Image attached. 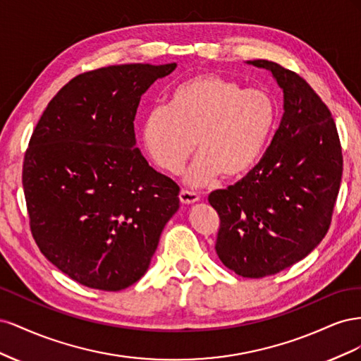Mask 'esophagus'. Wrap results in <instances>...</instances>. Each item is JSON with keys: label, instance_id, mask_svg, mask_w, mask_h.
<instances>
[{"label": "esophagus", "instance_id": "1", "mask_svg": "<svg viewBox=\"0 0 361 361\" xmlns=\"http://www.w3.org/2000/svg\"><path fill=\"white\" fill-rule=\"evenodd\" d=\"M179 199L183 204H192L195 202L200 200V195L197 192H192V191H188V190H182L180 194H179Z\"/></svg>", "mask_w": 361, "mask_h": 361}]
</instances>
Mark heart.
I'll use <instances>...</instances> for the list:
<instances>
[{
    "label": "heart",
    "instance_id": "b5f03b06",
    "mask_svg": "<svg viewBox=\"0 0 361 361\" xmlns=\"http://www.w3.org/2000/svg\"><path fill=\"white\" fill-rule=\"evenodd\" d=\"M277 123V104L268 92L245 89L216 73L195 75L170 93L167 105L150 108L141 140L150 161L170 174L187 173L192 187L218 178L241 179L256 167Z\"/></svg>",
    "mask_w": 361,
    "mask_h": 361
}]
</instances>
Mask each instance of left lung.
Instances as JSON below:
<instances>
[{"label":"left lung","instance_id":"obj_1","mask_svg":"<svg viewBox=\"0 0 361 361\" xmlns=\"http://www.w3.org/2000/svg\"><path fill=\"white\" fill-rule=\"evenodd\" d=\"M248 63L274 75L285 114L257 166L207 200L220 215L218 257L238 276L262 279L297 264L329 232L343 157L329 106L304 78L274 61Z\"/></svg>","mask_w":361,"mask_h":361}]
</instances>
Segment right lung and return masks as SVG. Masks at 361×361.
Segmentation results:
<instances>
[{"label": "right lung", "mask_w": 361, "mask_h": 361, "mask_svg": "<svg viewBox=\"0 0 361 361\" xmlns=\"http://www.w3.org/2000/svg\"><path fill=\"white\" fill-rule=\"evenodd\" d=\"M176 69L118 64L75 76L32 130L23 185L31 235L52 265L81 285L116 292L145 276L179 187L135 147L143 94Z\"/></svg>", "instance_id": "obj_1"}]
</instances>
